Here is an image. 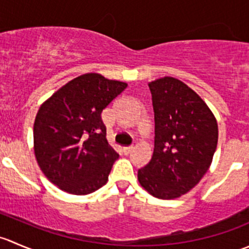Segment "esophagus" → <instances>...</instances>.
Wrapping results in <instances>:
<instances>
[{
	"label": "esophagus",
	"instance_id": "obj_1",
	"mask_svg": "<svg viewBox=\"0 0 249 249\" xmlns=\"http://www.w3.org/2000/svg\"><path fill=\"white\" fill-rule=\"evenodd\" d=\"M122 150L125 155H127V154H130L132 150H134V147H132V145H127V147H123Z\"/></svg>",
	"mask_w": 249,
	"mask_h": 249
}]
</instances>
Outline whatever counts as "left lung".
<instances>
[{"label":"left lung","instance_id":"8db88e82","mask_svg":"<svg viewBox=\"0 0 249 249\" xmlns=\"http://www.w3.org/2000/svg\"><path fill=\"white\" fill-rule=\"evenodd\" d=\"M148 87L154 112V152L137 177L153 196L176 199L207 172L217 148V120L201 97L176 78H160Z\"/></svg>","mask_w":249,"mask_h":249}]
</instances>
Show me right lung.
<instances>
[{
    "label": "right lung",
    "instance_id": "1",
    "mask_svg": "<svg viewBox=\"0 0 249 249\" xmlns=\"http://www.w3.org/2000/svg\"><path fill=\"white\" fill-rule=\"evenodd\" d=\"M126 87L87 73L42 105L34 125L35 154L53 184L74 195L90 194L106 184L119 155L107 142L101 113Z\"/></svg>",
    "mask_w": 249,
    "mask_h": 249
}]
</instances>
